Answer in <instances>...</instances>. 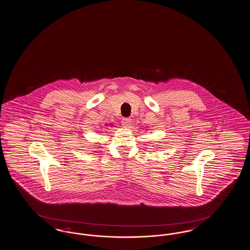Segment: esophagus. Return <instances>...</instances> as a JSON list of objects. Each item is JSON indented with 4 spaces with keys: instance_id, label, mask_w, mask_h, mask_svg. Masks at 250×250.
<instances>
[{
    "instance_id": "esophagus-1",
    "label": "esophagus",
    "mask_w": 250,
    "mask_h": 250,
    "mask_svg": "<svg viewBox=\"0 0 250 250\" xmlns=\"http://www.w3.org/2000/svg\"><path fill=\"white\" fill-rule=\"evenodd\" d=\"M122 125H123V126H125V127H128L130 125H131V119H129V118H124V119L122 120Z\"/></svg>"
}]
</instances>
